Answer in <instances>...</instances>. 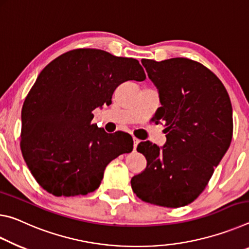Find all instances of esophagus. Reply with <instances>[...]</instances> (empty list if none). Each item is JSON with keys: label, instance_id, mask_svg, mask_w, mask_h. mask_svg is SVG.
Returning <instances> with one entry per match:
<instances>
[{"label": "esophagus", "instance_id": "34e87169", "mask_svg": "<svg viewBox=\"0 0 249 249\" xmlns=\"http://www.w3.org/2000/svg\"><path fill=\"white\" fill-rule=\"evenodd\" d=\"M140 143V140L139 139H137V138H133V149L136 150L137 149V146H138V144Z\"/></svg>", "mask_w": 249, "mask_h": 249}]
</instances>
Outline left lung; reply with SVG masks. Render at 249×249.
<instances>
[{
  "mask_svg": "<svg viewBox=\"0 0 249 249\" xmlns=\"http://www.w3.org/2000/svg\"><path fill=\"white\" fill-rule=\"evenodd\" d=\"M141 63L160 98L154 120L164 122L168 134L163 146L150 141L138 144L146 168L131 178V187L150 204L185 206L203 192L230 148L233 136L230 96L216 75L192 59Z\"/></svg>",
  "mask_w": 249,
  "mask_h": 249,
  "instance_id": "obj_1",
  "label": "left lung"
}]
</instances>
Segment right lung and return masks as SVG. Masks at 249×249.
I'll return each mask as SVG.
<instances>
[{"label": "right lung", "mask_w": 249, "mask_h": 249, "mask_svg": "<svg viewBox=\"0 0 249 249\" xmlns=\"http://www.w3.org/2000/svg\"><path fill=\"white\" fill-rule=\"evenodd\" d=\"M145 79L137 59L79 48L57 57L37 76L22 108L21 150L38 184L55 196L99 187L113 159L133 149L130 134L110 136L91 124L121 83Z\"/></svg>", "instance_id": "1"}]
</instances>
